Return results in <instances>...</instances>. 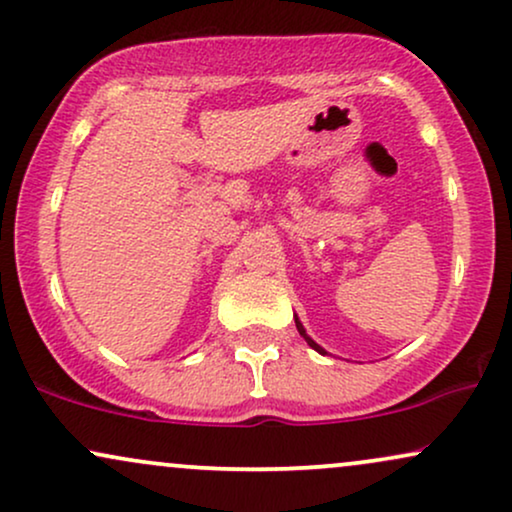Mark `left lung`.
<instances>
[{
    "mask_svg": "<svg viewBox=\"0 0 512 512\" xmlns=\"http://www.w3.org/2000/svg\"><path fill=\"white\" fill-rule=\"evenodd\" d=\"M295 326H298V331H300V336H303L305 338V341H307V346H310V348H315L317 350V353H322V355H326V350L322 348V346H317V343L315 341H312V338L310 336H307L305 334V329H303V324H300V319L298 317H295Z\"/></svg>",
    "mask_w": 512,
    "mask_h": 512,
    "instance_id": "obj_1",
    "label": "left lung"
}]
</instances>
